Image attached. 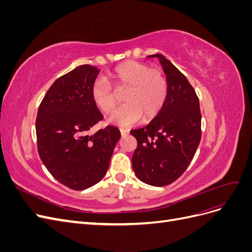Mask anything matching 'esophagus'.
<instances>
[{
	"mask_svg": "<svg viewBox=\"0 0 252 252\" xmlns=\"http://www.w3.org/2000/svg\"><path fill=\"white\" fill-rule=\"evenodd\" d=\"M120 132H121V134H122V135L125 136V135H127V134L129 133V130H128V129L121 128V129H120Z\"/></svg>",
	"mask_w": 252,
	"mask_h": 252,
	"instance_id": "34e87169",
	"label": "esophagus"
}]
</instances>
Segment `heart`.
Segmentation results:
<instances>
[{
    "label": "heart",
    "mask_w": 252,
    "mask_h": 252,
    "mask_svg": "<svg viewBox=\"0 0 252 252\" xmlns=\"http://www.w3.org/2000/svg\"><path fill=\"white\" fill-rule=\"evenodd\" d=\"M108 78L117 89L127 88L123 96L126 103L111 114L112 123L124 127L131 126L142 118H156L163 108L168 87L159 69L149 68L147 64L136 61H127L111 70ZM90 96L104 113H109L116 106V95L109 84L102 78L93 83Z\"/></svg>",
    "instance_id": "b5f03b06"
}]
</instances>
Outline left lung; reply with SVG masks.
<instances>
[{
  "label": "left lung",
  "instance_id": "8db88e82",
  "mask_svg": "<svg viewBox=\"0 0 252 252\" xmlns=\"http://www.w3.org/2000/svg\"><path fill=\"white\" fill-rule=\"evenodd\" d=\"M149 57L162 64L168 91L158 116L130 130L138 142L132 168L142 182L163 187L178 180L192 161L202 136V114L199 97L185 75L159 53Z\"/></svg>",
  "mask_w": 252,
  "mask_h": 252
}]
</instances>
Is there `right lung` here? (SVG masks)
Wrapping results in <instances>:
<instances>
[{
  "label": "right lung",
  "mask_w": 252,
  "mask_h": 252,
  "mask_svg": "<svg viewBox=\"0 0 252 252\" xmlns=\"http://www.w3.org/2000/svg\"><path fill=\"white\" fill-rule=\"evenodd\" d=\"M98 70L82 65L55 81L39 106L35 120L39 156L61 184L84 190L106 174L120 130L112 125L90 134L103 121L90 96Z\"/></svg>",
  "instance_id": "1"
}]
</instances>
